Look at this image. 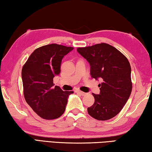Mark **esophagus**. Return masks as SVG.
Segmentation results:
<instances>
[{"label": "esophagus", "mask_w": 152, "mask_h": 152, "mask_svg": "<svg viewBox=\"0 0 152 152\" xmlns=\"http://www.w3.org/2000/svg\"><path fill=\"white\" fill-rule=\"evenodd\" d=\"M75 92H76V93H78V94H80L82 95V96H83V95H85V94H86L85 92H82V91H80L79 89H76V91H75Z\"/></svg>", "instance_id": "esophagus-1"}]
</instances>
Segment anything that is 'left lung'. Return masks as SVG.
Masks as SVG:
<instances>
[{
	"instance_id": "1",
	"label": "left lung",
	"mask_w": 152,
	"mask_h": 152,
	"mask_svg": "<svg viewBox=\"0 0 152 152\" xmlns=\"http://www.w3.org/2000/svg\"><path fill=\"white\" fill-rule=\"evenodd\" d=\"M77 51L91 66V75L102 81L100 94L92 93L94 102L88 107V113L97 120L114 117L126 104L132 91L131 66L127 58L113 46L105 43Z\"/></svg>"
}]
</instances>
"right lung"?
Wrapping results in <instances>:
<instances>
[{
	"label": "right lung",
	"mask_w": 152,
	"mask_h": 152,
	"mask_svg": "<svg viewBox=\"0 0 152 152\" xmlns=\"http://www.w3.org/2000/svg\"><path fill=\"white\" fill-rule=\"evenodd\" d=\"M74 48L53 43L36 49L22 68L24 97L40 117L55 119L65 111L68 98L73 91L53 87V79L60 73L64 56Z\"/></svg>",
	"instance_id": "1"
}]
</instances>
